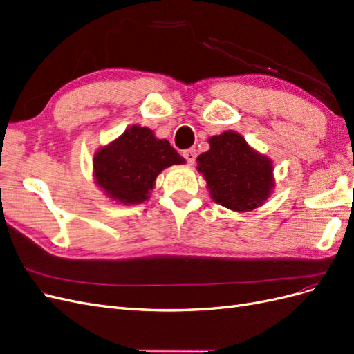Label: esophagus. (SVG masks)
Returning <instances> with one entry per match:
<instances>
[{
	"label": "esophagus",
	"mask_w": 354,
	"mask_h": 354,
	"mask_svg": "<svg viewBox=\"0 0 354 354\" xmlns=\"http://www.w3.org/2000/svg\"><path fill=\"white\" fill-rule=\"evenodd\" d=\"M183 156L187 160L189 165H194L195 159H196V151H195V149H187V151L183 153Z\"/></svg>",
	"instance_id": "34e87169"
}]
</instances>
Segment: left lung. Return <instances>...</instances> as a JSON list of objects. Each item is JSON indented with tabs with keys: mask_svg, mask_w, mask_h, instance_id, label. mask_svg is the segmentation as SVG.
<instances>
[{
	"mask_svg": "<svg viewBox=\"0 0 354 354\" xmlns=\"http://www.w3.org/2000/svg\"><path fill=\"white\" fill-rule=\"evenodd\" d=\"M209 151L196 158L214 202L232 211L261 207L274 186L272 160L255 152L236 131L209 138Z\"/></svg>",
	"mask_w": 354,
	"mask_h": 354,
	"instance_id": "1",
	"label": "left lung"
}]
</instances>
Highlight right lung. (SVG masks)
I'll use <instances>...</instances> for the list:
<instances>
[{
	"label": "right lung",
	"instance_id": "1",
	"mask_svg": "<svg viewBox=\"0 0 354 354\" xmlns=\"http://www.w3.org/2000/svg\"><path fill=\"white\" fill-rule=\"evenodd\" d=\"M168 140H159L147 127L131 125L94 155L95 183L115 202L134 205L149 199L160 171L185 164Z\"/></svg>",
	"mask_w": 354,
	"mask_h": 354
}]
</instances>
